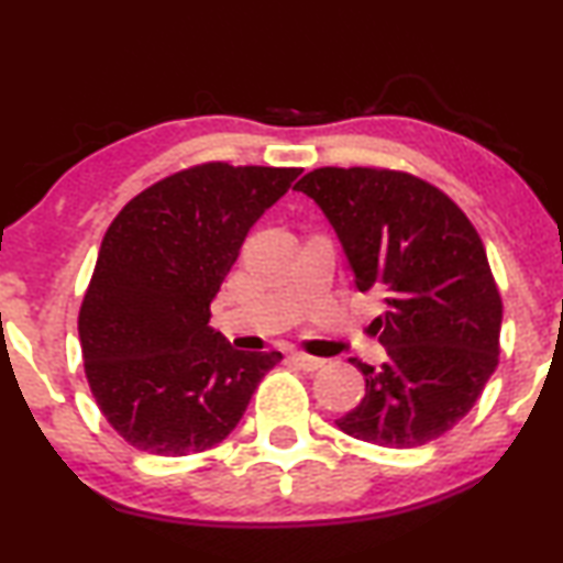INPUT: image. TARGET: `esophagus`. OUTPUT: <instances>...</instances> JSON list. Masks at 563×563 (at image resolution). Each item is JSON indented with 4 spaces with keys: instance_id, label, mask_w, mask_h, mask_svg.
<instances>
[{
    "instance_id": "34e87169",
    "label": "esophagus",
    "mask_w": 563,
    "mask_h": 563,
    "mask_svg": "<svg viewBox=\"0 0 563 563\" xmlns=\"http://www.w3.org/2000/svg\"><path fill=\"white\" fill-rule=\"evenodd\" d=\"M292 362H296L298 367L306 369V372H313V369L323 367V360L311 357V354H306V352H296V354H292Z\"/></svg>"
}]
</instances>
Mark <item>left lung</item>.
I'll return each instance as SVG.
<instances>
[{
  "mask_svg": "<svg viewBox=\"0 0 563 563\" xmlns=\"http://www.w3.org/2000/svg\"><path fill=\"white\" fill-rule=\"evenodd\" d=\"M296 191L327 213L354 285L387 303L372 321L387 362L350 360L364 398L336 426L387 449L443 437L500 362L503 298L477 229L441 188L402 170L316 168Z\"/></svg>",
  "mask_w": 563,
  "mask_h": 563,
  "instance_id": "8db88e82",
  "label": "left lung"
}]
</instances>
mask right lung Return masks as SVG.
<instances>
[{
  "label": "right lung",
  "instance_id": "right-lung-1",
  "mask_svg": "<svg viewBox=\"0 0 563 563\" xmlns=\"http://www.w3.org/2000/svg\"><path fill=\"white\" fill-rule=\"evenodd\" d=\"M300 168L201 163L157 180L109 224L78 311L84 369L109 426L157 456L199 454L240 423L280 352L209 327L250 227Z\"/></svg>",
  "mask_w": 563,
  "mask_h": 563
}]
</instances>
